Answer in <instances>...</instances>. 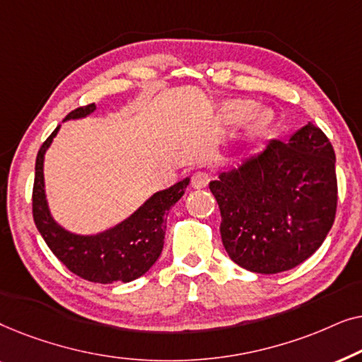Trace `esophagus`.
<instances>
[{"instance_id": "obj_1", "label": "esophagus", "mask_w": 362, "mask_h": 362, "mask_svg": "<svg viewBox=\"0 0 362 362\" xmlns=\"http://www.w3.org/2000/svg\"><path fill=\"white\" fill-rule=\"evenodd\" d=\"M209 181H211V173H207L204 170L196 171L191 177V185H192V187H196V189L206 187L207 185H209Z\"/></svg>"}]
</instances>
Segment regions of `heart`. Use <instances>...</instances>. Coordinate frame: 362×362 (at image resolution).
<instances>
[{
  "label": "heart",
  "mask_w": 362,
  "mask_h": 362,
  "mask_svg": "<svg viewBox=\"0 0 362 362\" xmlns=\"http://www.w3.org/2000/svg\"><path fill=\"white\" fill-rule=\"evenodd\" d=\"M245 110H249L247 105H235V112H245Z\"/></svg>",
  "instance_id": "b5f03b06"
}]
</instances>
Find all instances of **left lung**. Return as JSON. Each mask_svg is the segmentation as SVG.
Masks as SVG:
<instances>
[{
  "instance_id": "1",
  "label": "left lung",
  "mask_w": 362,
  "mask_h": 362,
  "mask_svg": "<svg viewBox=\"0 0 362 362\" xmlns=\"http://www.w3.org/2000/svg\"><path fill=\"white\" fill-rule=\"evenodd\" d=\"M334 163L328 136L310 122L288 140L275 138L262 155L211 181L230 259L255 274H279L313 255L334 222Z\"/></svg>"
}]
</instances>
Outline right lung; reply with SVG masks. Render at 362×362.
Listing matches in <instances>:
<instances>
[{
	"instance_id": "obj_1",
	"label": "right lung",
	"mask_w": 362,
	"mask_h": 362,
	"mask_svg": "<svg viewBox=\"0 0 362 362\" xmlns=\"http://www.w3.org/2000/svg\"><path fill=\"white\" fill-rule=\"evenodd\" d=\"M95 110L93 103L78 107L66 117H86ZM54 130L36 158V175L33 186V217L37 230L46 240L52 254L67 267L72 274L93 284H113L132 281L146 274L155 264L165 244L166 217L173 206L185 194L189 177L176 182L175 186L151 196L135 214L113 229L97 235H76L64 230L49 214L44 196L42 161L44 153L56 136Z\"/></svg>"
}]
</instances>
